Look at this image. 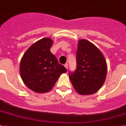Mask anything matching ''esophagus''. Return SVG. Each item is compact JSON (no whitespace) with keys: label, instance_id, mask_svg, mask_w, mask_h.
<instances>
[{"label":"esophagus","instance_id":"1","mask_svg":"<svg viewBox=\"0 0 126 126\" xmlns=\"http://www.w3.org/2000/svg\"><path fill=\"white\" fill-rule=\"evenodd\" d=\"M65 67L66 68V69H68V64H65Z\"/></svg>","mask_w":126,"mask_h":126}]
</instances>
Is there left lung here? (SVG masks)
<instances>
[{"mask_svg":"<svg viewBox=\"0 0 126 126\" xmlns=\"http://www.w3.org/2000/svg\"><path fill=\"white\" fill-rule=\"evenodd\" d=\"M77 68L69 73L74 89L81 95L96 93L106 80L107 72L106 60L102 52L93 43L80 39L78 43Z\"/></svg>","mask_w":126,"mask_h":126,"instance_id":"8db88e82","label":"left lung"}]
</instances>
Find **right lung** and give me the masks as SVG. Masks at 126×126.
<instances>
[{"label": "right lung", "mask_w": 126, "mask_h": 126, "mask_svg": "<svg viewBox=\"0 0 126 126\" xmlns=\"http://www.w3.org/2000/svg\"><path fill=\"white\" fill-rule=\"evenodd\" d=\"M53 41L45 37L29 47L20 60V77L30 89L37 93L50 91L66 69L50 52Z\"/></svg>", "instance_id": "1"}]
</instances>
